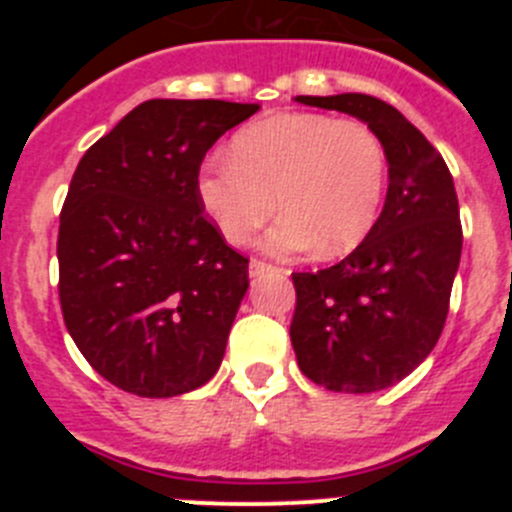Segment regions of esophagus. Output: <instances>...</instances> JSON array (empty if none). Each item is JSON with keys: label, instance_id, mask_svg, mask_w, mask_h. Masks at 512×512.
I'll return each mask as SVG.
<instances>
[{"label": "esophagus", "instance_id": "esophagus-1", "mask_svg": "<svg viewBox=\"0 0 512 512\" xmlns=\"http://www.w3.org/2000/svg\"><path fill=\"white\" fill-rule=\"evenodd\" d=\"M271 269H274V266L266 264V261L261 259H251V264H248V274H251V277H261V274H266V271Z\"/></svg>", "mask_w": 512, "mask_h": 512}]
</instances>
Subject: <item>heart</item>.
Segmentation results:
<instances>
[{"label":"heart","mask_w":512,"mask_h":512,"mask_svg":"<svg viewBox=\"0 0 512 512\" xmlns=\"http://www.w3.org/2000/svg\"><path fill=\"white\" fill-rule=\"evenodd\" d=\"M387 192V153L366 122L318 112H284L233 138L230 156L210 158L197 179L202 210L217 233L246 246L266 233L274 256H341L372 233Z\"/></svg>","instance_id":"1"}]
</instances>
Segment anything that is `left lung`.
<instances>
[{"instance_id":"8db88e82","label":"left lung","mask_w":512,"mask_h":512,"mask_svg":"<svg viewBox=\"0 0 512 512\" xmlns=\"http://www.w3.org/2000/svg\"><path fill=\"white\" fill-rule=\"evenodd\" d=\"M366 122L382 140L390 187L372 233L336 266L297 271L289 338L302 374L325 390H387L441 336L461 259L454 179L441 153L392 104L369 94L295 97Z\"/></svg>"}]
</instances>
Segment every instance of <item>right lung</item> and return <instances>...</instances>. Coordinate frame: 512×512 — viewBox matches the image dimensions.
Masks as SVG:
<instances>
[{"label":"right lung","instance_id":"1","mask_svg":"<svg viewBox=\"0 0 512 512\" xmlns=\"http://www.w3.org/2000/svg\"><path fill=\"white\" fill-rule=\"evenodd\" d=\"M256 110L148 99L76 166L58 228L63 323L94 372L130 395H184L220 369L248 259L202 215L197 176Z\"/></svg>","mask_w":512,"mask_h":512}]
</instances>
